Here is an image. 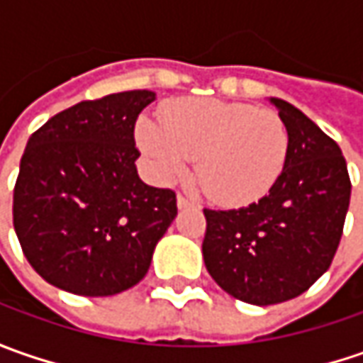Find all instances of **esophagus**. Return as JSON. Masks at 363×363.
I'll list each match as a JSON object with an SVG mask.
<instances>
[{"label": "esophagus", "instance_id": "34e87169", "mask_svg": "<svg viewBox=\"0 0 363 363\" xmlns=\"http://www.w3.org/2000/svg\"><path fill=\"white\" fill-rule=\"evenodd\" d=\"M177 208H198V203L188 200L186 196H177Z\"/></svg>", "mask_w": 363, "mask_h": 363}]
</instances>
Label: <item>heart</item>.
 Instances as JSON below:
<instances>
[{"label": "heart", "instance_id": "heart-1", "mask_svg": "<svg viewBox=\"0 0 363 363\" xmlns=\"http://www.w3.org/2000/svg\"><path fill=\"white\" fill-rule=\"evenodd\" d=\"M135 139L161 182L182 177L189 160H196L202 191L224 206L267 196L289 155V133L274 111L216 99L167 106L161 125L141 119Z\"/></svg>", "mask_w": 363, "mask_h": 363}]
</instances>
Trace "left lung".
Instances as JSON below:
<instances>
[{"label": "left lung", "mask_w": 363, "mask_h": 363, "mask_svg": "<svg viewBox=\"0 0 363 363\" xmlns=\"http://www.w3.org/2000/svg\"><path fill=\"white\" fill-rule=\"evenodd\" d=\"M289 133V155L272 189L238 210H203L202 255L234 299H295L328 271L340 246L352 182L340 145L307 115L271 99Z\"/></svg>", "instance_id": "obj_1"}]
</instances>
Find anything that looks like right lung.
Returning <instances> with one entry per match:
<instances>
[{
  "label": "right lung",
  "mask_w": 363,
  "mask_h": 363,
  "mask_svg": "<svg viewBox=\"0 0 363 363\" xmlns=\"http://www.w3.org/2000/svg\"><path fill=\"white\" fill-rule=\"evenodd\" d=\"M155 92L82 101L28 139L13 189V228L34 271L82 297L137 285L177 216L172 189L141 182L135 123Z\"/></svg>",
  "instance_id": "1"
}]
</instances>
